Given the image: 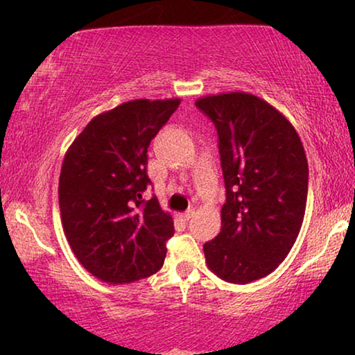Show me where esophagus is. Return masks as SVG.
I'll use <instances>...</instances> for the list:
<instances>
[{"label": "esophagus", "instance_id": "1", "mask_svg": "<svg viewBox=\"0 0 355 355\" xmlns=\"http://www.w3.org/2000/svg\"><path fill=\"white\" fill-rule=\"evenodd\" d=\"M194 214H196L194 209H188V211H184V213L182 214V218H183V220H189V219L194 218Z\"/></svg>", "mask_w": 355, "mask_h": 355}]
</instances>
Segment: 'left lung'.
<instances>
[{"label":"left lung","mask_w":355,"mask_h":355,"mask_svg":"<svg viewBox=\"0 0 355 355\" xmlns=\"http://www.w3.org/2000/svg\"><path fill=\"white\" fill-rule=\"evenodd\" d=\"M196 106L218 130L227 191L219 235L203 245L205 261L228 284H250L271 274L296 243L307 156L290 120L257 95H205Z\"/></svg>","instance_id":"8db88e82"}]
</instances>
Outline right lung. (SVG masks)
Returning <instances> with one entry per match:
<instances>
[{
	"mask_svg": "<svg viewBox=\"0 0 355 355\" xmlns=\"http://www.w3.org/2000/svg\"><path fill=\"white\" fill-rule=\"evenodd\" d=\"M180 101L141 98L101 112L65 152L58 188L65 238L106 284H131L163 268L173 219L142 192L147 148Z\"/></svg>",
	"mask_w": 355,
	"mask_h": 355,
	"instance_id": "1",
	"label": "right lung"
}]
</instances>
